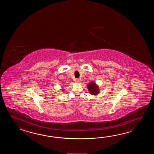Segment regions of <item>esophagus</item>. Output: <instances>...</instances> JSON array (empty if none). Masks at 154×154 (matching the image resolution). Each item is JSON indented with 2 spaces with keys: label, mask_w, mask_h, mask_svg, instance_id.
I'll use <instances>...</instances> for the list:
<instances>
[{
  "label": "esophagus",
  "mask_w": 154,
  "mask_h": 154,
  "mask_svg": "<svg viewBox=\"0 0 154 154\" xmlns=\"http://www.w3.org/2000/svg\"><path fill=\"white\" fill-rule=\"evenodd\" d=\"M75 80L76 82H80V79H76Z\"/></svg>",
  "instance_id": "34e87169"
}]
</instances>
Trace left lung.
I'll use <instances>...</instances> for the list:
<instances>
[{"label": "left lung", "instance_id": "1", "mask_svg": "<svg viewBox=\"0 0 154 154\" xmlns=\"http://www.w3.org/2000/svg\"><path fill=\"white\" fill-rule=\"evenodd\" d=\"M87 88H88L89 93L91 95H97L100 93L99 87L94 82H92L88 83L87 85Z\"/></svg>", "mask_w": 154, "mask_h": 154}]
</instances>
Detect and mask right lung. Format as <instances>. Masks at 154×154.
Segmentation results:
<instances>
[{
    "instance_id": "right-lung-1",
    "label": "right lung",
    "mask_w": 154,
    "mask_h": 154,
    "mask_svg": "<svg viewBox=\"0 0 154 154\" xmlns=\"http://www.w3.org/2000/svg\"><path fill=\"white\" fill-rule=\"evenodd\" d=\"M61 90H62V91H64V90H64V88H62V89H61Z\"/></svg>"
}]
</instances>
